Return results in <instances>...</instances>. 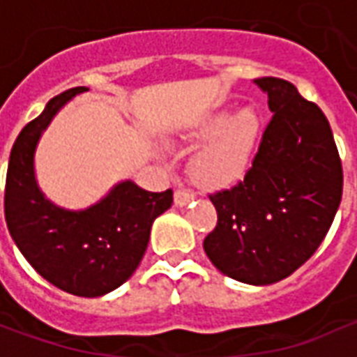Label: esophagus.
Here are the masks:
<instances>
[{
  "mask_svg": "<svg viewBox=\"0 0 357 357\" xmlns=\"http://www.w3.org/2000/svg\"><path fill=\"white\" fill-rule=\"evenodd\" d=\"M193 199H195L193 191H189V189H176L174 202H176L178 206H185V204H189Z\"/></svg>",
  "mask_w": 357,
  "mask_h": 357,
  "instance_id": "obj_1",
  "label": "esophagus"
}]
</instances>
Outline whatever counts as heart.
<instances>
[{
    "label": "heart",
    "mask_w": 357,
    "mask_h": 357,
    "mask_svg": "<svg viewBox=\"0 0 357 357\" xmlns=\"http://www.w3.org/2000/svg\"><path fill=\"white\" fill-rule=\"evenodd\" d=\"M258 118L245 110L231 122V116L220 114L208 120L199 135L212 139L220 135L210 147L202 151L191 164V176L197 183L206 187H224L245 172L258 137Z\"/></svg>",
    "instance_id": "obj_1"
}]
</instances>
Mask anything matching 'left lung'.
I'll return each instance as SVG.
<instances>
[{
	"instance_id": "left-lung-1",
	"label": "left lung",
	"mask_w": 357,
	"mask_h": 357,
	"mask_svg": "<svg viewBox=\"0 0 357 357\" xmlns=\"http://www.w3.org/2000/svg\"><path fill=\"white\" fill-rule=\"evenodd\" d=\"M273 112L245 178L208 195L218 224L204 252L222 273L277 283L321 245L342 199V162L323 110L291 82L258 78Z\"/></svg>"
}]
</instances>
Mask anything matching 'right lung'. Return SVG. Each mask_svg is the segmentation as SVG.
Masks as SVG:
<instances>
[{
    "label": "right lung",
    "instance_id": "1",
    "mask_svg": "<svg viewBox=\"0 0 357 357\" xmlns=\"http://www.w3.org/2000/svg\"><path fill=\"white\" fill-rule=\"evenodd\" d=\"M84 88L55 95L13 143L5 179V222L30 266L57 289L101 296L128 281L147 250L151 225L174 202L172 189L151 193L132 181L82 212L43 199L34 178V149L51 118Z\"/></svg>",
    "mask_w": 357,
    "mask_h": 357
}]
</instances>
